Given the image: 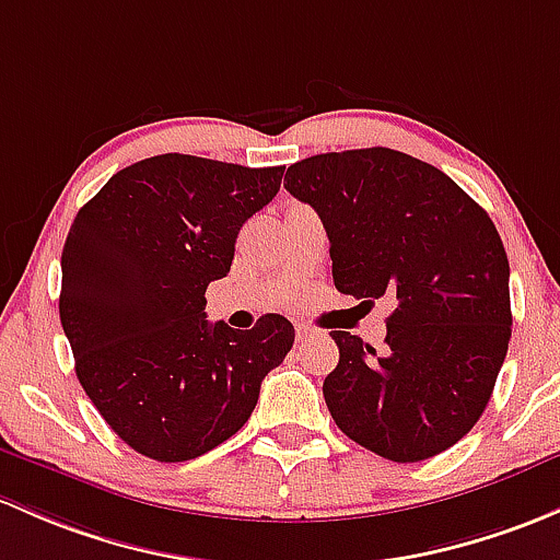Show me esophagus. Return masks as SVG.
<instances>
[{
	"instance_id": "1",
	"label": "esophagus",
	"mask_w": 560,
	"mask_h": 560,
	"mask_svg": "<svg viewBox=\"0 0 560 560\" xmlns=\"http://www.w3.org/2000/svg\"><path fill=\"white\" fill-rule=\"evenodd\" d=\"M295 335H298V340H300V343H303V340L314 338V335H316V329H314V327H308V325H298Z\"/></svg>"
}]
</instances>
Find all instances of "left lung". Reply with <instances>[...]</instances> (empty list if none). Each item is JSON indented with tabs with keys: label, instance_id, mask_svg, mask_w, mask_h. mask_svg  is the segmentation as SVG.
Wrapping results in <instances>:
<instances>
[{
	"label": "left lung",
	"instance_id": "8db88e82",
	"mask_svg": "<svg viewBox=\"0 0 560 560\" xmlns=\"http://www.w3.org/2000/svg\"><path fill=\"white\" fill-rule=\"evenodd\" d=\"M284 187L325 225L335 290L397 300L384 354L332 329L329 416L388 462L448 451L486 410L513 335L510 262L491 217L448 174L388 147L305 158Z\"/></svg>",
	"mask_w": 560,
	"mask_h": 560
}]
</instances>
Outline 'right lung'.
Segmentation results:
<instances>
[{"label": "right lung", "mask_w": 560, "mask_h": 560, "mask_svg": "<svg viewBox=\"0 0 560 560\" xmlns=\"http://www.w3.org/2000/svg\"><path fill=\"white\" fill-rule=\"evenodd\" d=\"M284 168L144 158L74 217L61 255V325L74 370L112 432L155 462H190L233 438L295 327L206 319V287L228 276L241 225L273 201Z\"/></svg>", "instance_id": "right-lung-1"}]
</instances>
